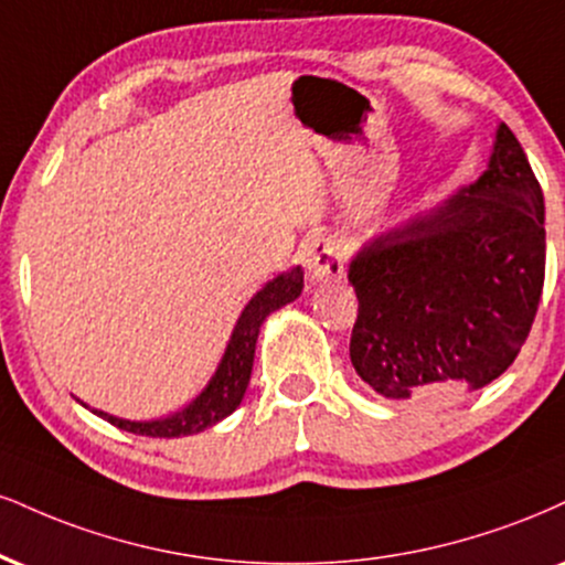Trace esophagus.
Returning <instances> with one entry per match:
<instances>
[{
    "label": "esophagus",
    "instance_id": "obj_1",
    "mask_svg": "<svg viewBox=\"0 0 565 565\" xmlns=\"http://www.w3.org/2000/svg\"><path fill=\"white\" fill-rule=\"evenodd\" d=\"M305 265L308 274L318 281H334L344 276V253L342 244L334 236H318L305 249Z\"/></svg>",
    "mask_w": 565,
    "mask_h": 565
}]
</instances>
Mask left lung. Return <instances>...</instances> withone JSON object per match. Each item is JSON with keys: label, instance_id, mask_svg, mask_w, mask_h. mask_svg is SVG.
<instances>
[{"label": "left lung", "instance_id": "1", "mask_svg": "<svg viewBox=\"0 0 565 565\" xmlns=\"http://www.w3.org/2000/svg\"><path fill=\"white\" fill-rule=\"evenodd\" d=\"M358 376L399 403L481 390L519 355L545 284V196L505 124L477 183L350 265Z\"/></svg>", "mask_w": 565, "mask_h": 565}]
</instances>
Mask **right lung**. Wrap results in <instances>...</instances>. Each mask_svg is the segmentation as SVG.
<instances>
[{"label": "right lung", "mask_w": 565, "mask_h": 565, "mask_svg": "<svg viewBox=\"0 0 565 565\" xmlns=\"http://www.w3.org/2000/svg\"><path fill=\"white\" fill-rule=\"evenodd\" d=\"M302 291V268H291L289 274H281L274 281H268L257 295L249 300L247 308L242 310L239 323H236L234 334L223 355L221 365H217L213 382L207 384V390L194 399L192 405L183 407L181 413H175L171 418L162 420H124L107 416V413H97L105 420H110L118 429L139 434V437H186V434L205 431L207 426L217 424L231 413L236 411L244 397V390L249 384V373H253V360H255V342L260 334V326L268 312H274L284 305L297 300Z\"/></svg>", "instance_id": "add662e5"}]
</instances>
